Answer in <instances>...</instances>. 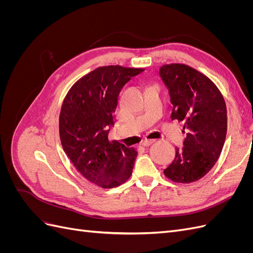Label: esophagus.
Returning <instances> with one entry per match:
<instances>
[{"label":"esophagus","instance_id":"34e87169","mask_svg":"<svg viewBox=\"0 0 253 253\" xmlns=\"http://www.w3.org/2000/svg\"><path fill=\"white\" fill-rule=\"evenodd\" d=\"M155 141H156L155 139H145V140H143L142 145H143V147H149V145H151L152 143H154Z\"/></svg>","mask_w":253,"mask_h":253}]
</instances>
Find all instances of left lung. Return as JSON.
I'll return each mask as SVG.
<instances>
[{"instance_id": "8db88e82", "label": "left lung", "mask_w": 253, "mask_h": 253, "mask_svg": "<svg viewBox=\"0 0 253 253\" xmlns=\"http://www.w3.org/2000/svg\"><path fill=\"white\" fill-rule=\"evenodd\" d=\"M159 75L169 89L172 120L183 122L187 136L183 148L165 169L175 182H193L208 173L220 156L227 134V108L217 86L207 76L186 64L160 67Z\"/></svg>"}]
</instances>
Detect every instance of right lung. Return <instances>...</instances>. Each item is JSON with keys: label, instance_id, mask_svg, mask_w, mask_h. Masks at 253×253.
I'll return each instance as SVG.
<instances>
[{"label": "right lung", "instance_id": "obj_1", "mask_svg": "<svg viewBox=\"0 0 253 253\" xmlns=\"http://www.w3.org/2000/svg\"><path fill=\"white\" fill-rule=\"evenodd\" d=\"M143 68L109 65L83 76L61 108L59 134L64 152L84 177L104 189L132 175L137 151L109 139L121 88Z\"/></svg>", "mask_w": 253, "mask_h": 253}]
</instances>
